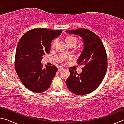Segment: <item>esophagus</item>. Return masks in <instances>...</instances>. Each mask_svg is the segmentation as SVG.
Segmentation results:
<instances>
[{
    "mask_svg": "<svg viewBox=\"0 0 124 124\" xmlns=\"http://www.w3.org/2000/svg\"><path fill=\"white\" fill-rule=\"evenodd\" d=\"M62 70H63V68H62V67H59V68H58V72H60V71H61Z\"/></svg>",
    "mask_w": 124,
    "mask_h": 124,
    "instance_id": "obj_1",
    "label": "esophagus"
}]
</instances>
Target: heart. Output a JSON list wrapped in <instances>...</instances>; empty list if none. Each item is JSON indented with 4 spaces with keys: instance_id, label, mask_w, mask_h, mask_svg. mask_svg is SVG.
I'll return each instance as SVG.
<instances>
[{
    "instance_id": "obj_1",
    "label": "heart",
    "mask_w": 124,
    "mask_h": 124,
    "mask_svg": "<svg viewBox=\"0 0 124 124\" xmlns=\"http://www.w3.org/2000/svg\"><path fill=\"white\" fill-rule=\"evenodd\" d=\"M65 41L66 42L67 45L70 46L72 44H76L77 43V39L74 36H72V35H67L65 38ZM56 41V40H54L51 43V47L54 48L55 47Z\"/></svg>"
}]
</instances>
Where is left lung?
Wrapping results in <instances>:
<instances>
[{
	"mask_svg": "<svg viewBox=\"0 0 124 124\" xmlns=\"http://www.w3.org/2000/svg\"><path fill=\"white\" fill-rule=\"evenodd\" d=\"M66 32L79 35L84 43L83 51L78 60V63L84 67L80 74L69 70L67 88L77 95L91 93L99 86L107 70V56L103 44L97 35L89 29L78 28Z\"/></svg>",
	"mask_w": 124,
	"mask_h": 124,
	"instance_id": "obj_1",
	"label": "left lung"
}]
</instances>
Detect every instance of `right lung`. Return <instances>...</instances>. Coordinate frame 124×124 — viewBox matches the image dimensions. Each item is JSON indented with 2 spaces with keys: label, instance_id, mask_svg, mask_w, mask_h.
Segmentation results:
<instances>
[{
  "label": "right lung",
  "instance_id": "obj_1",
  "mask_svg": "<svg viewBox=\"0 0 124 124\" xmlns=\"http://www.w3.org/2000/svg\"><path fill=\"white\" fill-rule=\"evenodd\" d=\"M62 30L38 28L28 31L21 38L16 48L15 68L20 80L28 90L40 93L49 89L57 71L54 66L43 67L41 61L50 51L51 41Z\"/></svg>",
  "mask_w": 124,
  "mask_h": 124
}]
</instances>
